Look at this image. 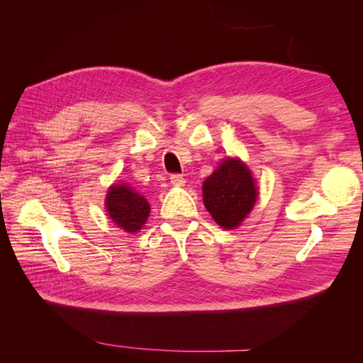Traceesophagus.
<instances>
[{
	"instance_id": "1",
	"label": "esophagus",
	"mask_w": 363,
	"mask_h": 363,
	"mask_svg": "<svg viewBox=\"0 0 363 363\" xmlns=\"http://www.w3.org/2000/svg\"><path fill=\"white\" fill-rule=\"evenodd\" d=\"M171 183H172V186H177V188H182V186H184V179L182 177L180 174H172L171 175Z\"/></svg>"
}]
</instances>
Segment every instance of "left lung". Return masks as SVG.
<instances>
[{"label":"left lung","instance_id":"1","mask_svg":"<svg viewBox=\"0 0 363 363\" xmlns=\"http://www.w3.org/2000/svg\"><path fill=\"white\" fill-rule=\"evenodd\" d=\"M257 186L247 164L227 157L203 183V203L215 223L236 228L250 215L257 200Z\"/></svg>","mask_w":363,"mask_h":363}]
</instances>
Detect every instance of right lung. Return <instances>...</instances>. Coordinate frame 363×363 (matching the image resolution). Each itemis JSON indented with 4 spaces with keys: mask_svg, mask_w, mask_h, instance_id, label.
Segmentation results:
<instances>
[{
    "mask_svg": "<svg viewBox=\"0 0 363 363\" xmlns=\"http://www.w3.org/2000/svg\"><path fill=\"white\" fill-rule=\"evenodd\" d=\"M150 204L127 183L112 184L106 195V211L112 221L127 233H138L150 216Z\"/></svg>",
    "mask_w": 363,
    "mask_h": 363,
    "instance_id": "1",
    "label": "right lung"
}]
</instances>
